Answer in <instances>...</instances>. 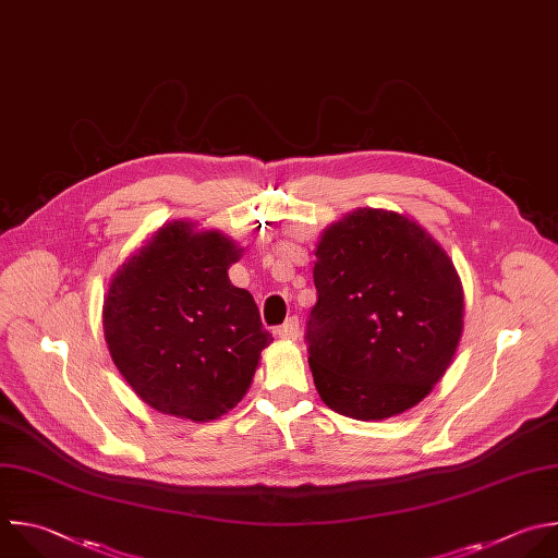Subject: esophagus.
<instances>
[{
    "label": "esophagus",
    "mask_w": 558,
    "mask_h": 558,
    "mask_svg": "<svg viewBox=\"0 0 558 558\" xmlns=\"http://www.w3.org/2000/svg\"><path fill=\"white\" fill-rule=\"evenodd\" d=\"M298 335H300V322H298L295 315L289 317V319L278 328V337H280V339L293 341V339H298Z\"/></svg>",
    "instance_id": "obj_1"
}]
</instances>
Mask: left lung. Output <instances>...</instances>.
Returning <instances> with one entry per match:
<instances>
[{
  "label": "left lung",
  "instance_id": "8db88e82",
  "mask_svg": "<svg viewBox=\"0 0 558 558\" xmlns=\"http://www.w3.org/2000/svg\"><path fill=\"white\" fill-rule=\"evenodd\" d=\"M315 256L306 343L322 401L356 421L421 403L462 335V284L445 250L414 221L363 208L330 226Z\"/></svg>",
  "mask_w": 558,
  "mask_h": 558
}]
</instances>
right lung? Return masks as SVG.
I'll use <instances>...</instances> for the list:
<instances>
[{
  "instance_id": "obj_1",
  "label": "right lung",
  "mask_w": 558,
  "mask_h": 558,
  "mask_svg": "<svg viewBox=\"0 0 558 558\" xmlns=\"http://www.w3.org/2000/svg\"><path fill=\"white\" fill-rule=\"evenodd\" d=\"M241 250L174 221L113 278L102 328L133 392L157 412L213 421L247 392L274 341L250 291L230 282Z\"/></svg>"
}]
</instances>
